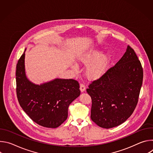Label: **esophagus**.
Instances as JSON below:
<instances>
[{
    "label": "esophagus",
    "instance_id": "obj_1",
    "mask_svg": "<svg viewBox=\"0 0 153 153\" xmlns=\"http://www.w3.org/2000/svg\"><path fill=\"white\" fill-rule=\"evenodd\" d=\"M85 89H86V88L83 84H82V83L80 84V90L81 92H84L85 91Z\"/></svg>",
    "mask_w": 153,
    "mask_h": 153
}]
</instances>
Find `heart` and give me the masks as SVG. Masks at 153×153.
Here are the masks:
<instances>
[{
    "instance_id": "obj_1",
    "label": "heart",
    "mask_w": 153,
    "mask_h": 153,
    "mask_svg": "<svg viewBox=\"0 0 153 153\" xmlns=\"http://www.w3.org/2000/svg\"><path fill=\"white\" fill-rule=\"evenodd\" d=\"M103 51L99 49H93L82 54L79 62L89 65L86 70V75L90 79H97L103 76L110 68L112 61L110 53L103 55ZM76 68V67H74Z\"/></svg>"
}]
</instances>
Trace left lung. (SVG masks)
<instances>
[{
    "instance_id": "1",
    "label": "left lung",
    "mask_w": 153,
    "mask_h": 153,
    "mask_svg": "<svg viewBox=\"0 0 153 153\" xmlns=\"http://www.w3.org/2000/svg\"><path fill=\"white\" fill-rule=\"evenodd\" d=\"M143 76L140 62L134 50L128 46L114 66L86 89L92 99L91 120L106 129L125 122L137 104Z\"/></svg>"
}]
</instances>
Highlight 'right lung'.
I'll return each instance as SVG.
<instances>
[{
	"instance_id": "obj_1",
	"label": "right lung",
	"mask_w": 153,
	"mask_h": 153,
	"mask_svg": "<svg viewBox=\"0 0 153 153\" xmlns=\"http://www.w3.org/2000/svg\"><path fill=\"white\" fill-rule=\"evenodd\" d=\"M25 51L16 66L19 103L34 122L47 128H57L66 120L69 105L80 96L79 84L74 79L59 78L40 85L33 83L25 73Z\"/></svg>"
}]
</instances>
